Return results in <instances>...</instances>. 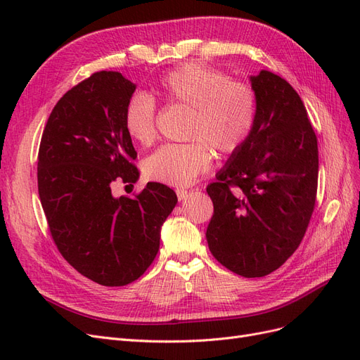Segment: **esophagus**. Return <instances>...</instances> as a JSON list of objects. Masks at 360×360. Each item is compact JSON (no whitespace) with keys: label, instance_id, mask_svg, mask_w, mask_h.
Masks as SVG:
<instances>
[{"label":"esophagus","instance_id":"34e87169","mask_svg":"<svg viewBox=\"0 0 360 360\" xmlns=\"http://www.w3.org/2000/svg\"><path fill=\"white\" fill-rule=\"evenodd\" d=\"M186 197H188V191L186 189H177V198H179V201L186 200Z\"/></svg>","mask_w":360,"mask_h":360}]
</instances>
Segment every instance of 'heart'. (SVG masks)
I'll use <instances>...</instances> for the list:
<instances>
[{"instance_id": "heart-1", "label": "heart", "mask_w": 360, "mask_h": 360, "mask_svg": "<svg viewBox=\"0 0 360 360\" xmlns=\"http://www.w3.org/2000/svg\"><path fill=\"white\" fill-rule=\"evenodd\" d=\"M171 105L191 110L186 127L189 141L167 144L144 162L146 176L168 186L183 188L212 165L213 151L233 155L252 134L257 120V93L252 85L230 79L225 72L186 63L165 73L156 86ZM158 106L151 96L136 93L124 108V129L141 146H151L158 136Z\"/></svg>"}]
</instances>
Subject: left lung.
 <instances>
[{"mask_svg": "<svg viewBox=\"0 0 360 360\" xmlns=\"http://www.w3.org/2000/svg\"><path fill=\"white\" fill-rule=\"evenodd\" d=\"M257 120L245 146L207 186L210 252L245 278L279 269L307 233L317 198V136L300 96L281 76H250Z\"/></svg>", "mask_w": 360, "mask_h": 360, "instance_id": "obj_1", "label": "left lung"}]
</instances>
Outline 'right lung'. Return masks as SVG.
Here are the masks:
<instances>
[{"instance_id": "right-lung-1", "label": "right lung", "mask_w": 360, "mask_h": 360, "mask_svg": "<svg viewBox=\"0 0 360 360\" xmlns=\"http://www.w3.org/2000/svg\"><path fill=\"white\" fill-rule=\"evenodd\" d=\"M136 85L118 72H96L53 106L43 130L37 184L53 243L97 284L122 287L153 263L160 226L177 195L150 181L135 198H115V181L134 184L136 151L124 108Z\"/></svg>"}]
</instances>
